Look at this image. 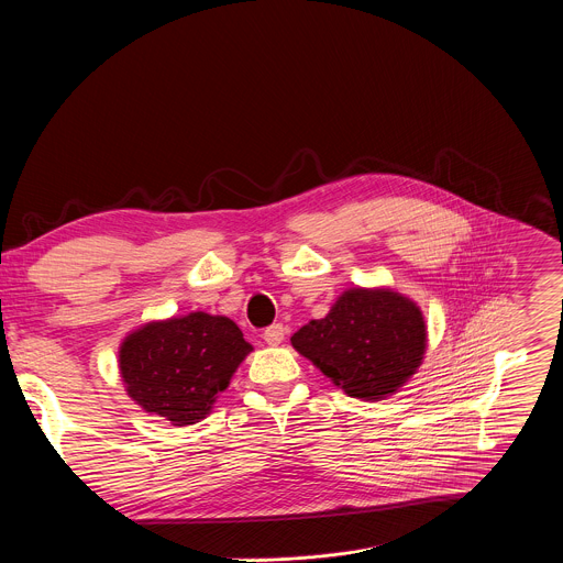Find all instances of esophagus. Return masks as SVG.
Segmentation results:
<instances>
[{
    "label": "esophagus",
    "instance_id": "obj_1",
    "mask_svg": "<svg viewBox=\"0 0 563 563\" xmlns=\"http://www.w3.org/2000/svg\"><path fill=\"white\" fill-rule=\"evenodd\" d=\"M263 339H265L267 345H278V343H283V339H285V328H283V323L269 325V328L263 332Z\"/></svg>",
    "mask_w": 563,
    "mask_h": 563
}]
</instances>
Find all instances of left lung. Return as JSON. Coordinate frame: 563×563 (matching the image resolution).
Segmentation results:
<instances>
[{
	"label": "left lung",
	"instance_id": "obj_1",
	"mask_svg": "<svg viewBox=\"0 0 563 563\" xmlns=\"http://www.w3.org/2000/svg\"><path fill=\"white\" fill-rule=\"evenodd\" d=\"M291 345L350 396L376 400L421 365L426 323L419 307L394 291H345L325 318L309 320Z\"/></svg>",
	"mask_w": 563,
	"mask_h": 563
}]
</instances>
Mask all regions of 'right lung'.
<instances>
[{"mask_svg": "<svg viewBox=\"0 0 563 563\" xmlns=\"http://www.w3.org/2000/svg\"><path fill=\"white\" fill-rule=\"evenodd\" d=\"M252 352L233 320L194 311L133 332L120 350L126 391L174 426L205 419L218 391Z\"/></svg>", "mask_w": 563, "mask_h": 563, "instance_id": "right-lung-1", "label": "right lung"}]
</instances>
